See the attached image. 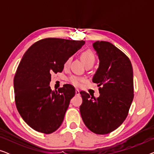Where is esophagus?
<instances>
[{
    "instance_id": "34e87169",
    "label": "esophagus",
    "mask_w": 154,
    "mask_h": 154,
    "mask_svg": "<svg viewBox=\"0 0 154 154\" xmlns=\"http://www.w3.org/2000/svg\"><path fill=\"white\" fill-rule=\"evenodd\" d=\"M75 94H76V95H79L80 94V91L79 89H75Z\"/></svg>"
}]
</instances>
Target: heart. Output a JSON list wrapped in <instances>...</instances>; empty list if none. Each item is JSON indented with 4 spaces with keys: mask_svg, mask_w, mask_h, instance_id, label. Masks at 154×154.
Masks as SVG:
<instances>
[{
    "mask_svg": "<svg viewBox=\"0 0 154 154\" xmlns=\"http://www.w3.org/2000/svg\"><path fill=\"white\" fill-rule=\"evenodd\" d=\"M81 60L85 65H93L95 62V54L91 50H85L81 54ZM82 81H83V79L78 76H75V75H71V77L69 78V81L75 86L79 85L80 83Z\"/></svg>",
    "mask_w": 154,
    "mask_h": 154,
    "instance_id": "1",
    "label": "heart"
}]
</instances>
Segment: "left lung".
I'll return each mask as SVG.
<instances>
[{
    "mask_svg": "<svg viewBox=\"0 0 154 154\" xmlns=\"http://www.w3.org/2000/svg\"><path fill=\"white\" fill-rule=\"evenodd\" d=\"M99 58V67L92 78L100 95L95 98L81 91L82 119L95 134L110 133L127 117L133 100V70L129 58L107 41L92 44Z\"/></svg>",
    "mask_w": 154,
    "mask_h": 154,
    "instance_id": "left-lung-1",
    "label": "left lung"
}]
</instances>
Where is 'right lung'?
Here are the masks:
<instances>
[{
    "mask_svg": "<svg viewBox=\"0 0 154 154\" xmlns=\"http://www.w3.org/2000/svg\"><path fill=\"white\" fill-rule=\"evenodd\" d=\"M85 44L84 41L48 38L33 44L23 55L14 79L17 109L33 130L45 134L62 125L75 88L65 84L58 91L50 86L51 75Z\"/></svg>",
    "mask_w": 154,
    "mask_h": 154,
    "instance_id": "add662e5",
    "label": "right lung"
}]
</instances>
